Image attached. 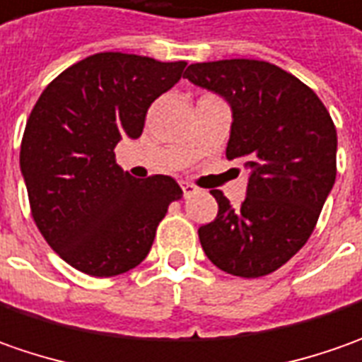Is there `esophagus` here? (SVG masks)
I'll return each mask as SVG.
<instances>
[{"mask_svg": "<svg viewBox=\"0 0 362 362\" xmlns=\"http://www.w3.org/2000/svg\"><path fill=\"white\" fill-rule=\"evenodd\" d=\"M182 186V192H184V196H192V194L198 192V188L194 186V184H190V182H180Z\"/></svg>", "mask_w": 362, "mask_h": 362, "instance_id": "34e87169", "label": "esophagus"}]
</instances>
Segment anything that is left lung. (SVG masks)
Segmentation results:
<instances>
[{
    "instance_id": "obj_1",
    "label": "left lung",
    "mask_w": 362,
    "mask_h": 362,
    "mask_svg": "<svg viewBox=\"0 0 362 362\" xmlns=\"http://www.w3.org/2000/svg\"><path fill=\"white\" fill-rule=\"evenodd\" d=\"M184 76L230 104L226 158L248 170L238 208L212 190L218 214L198 228L200 244L228 274L267 276L288 262L317 226L337 178L334 124L308 86L268 62H204L188 66Z\"/></svg>"
}]
</instances>
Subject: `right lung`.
Returning <instances> with one entry per match:
<instances>
[{
	"instance_id": "right-lung-1",
	"label": "right lung",
	"mask_w": 362,
	"mask_h": 362,
	"mask_svg": "<svg viewBox=\"0 0 362 362\" xmlns=\"http://www.w3.org/2000/svg\"><path fill=\"white\" fill-rule=\"evenodd\" d=\"M186 62L104 52L62 71L25 124L19 166L45 243L90 276H116L148 256L160 220L182 198L170 176L136 180L116 164L122 138H140L146 112Z\"/></svg>"
}]
</instances>
